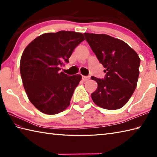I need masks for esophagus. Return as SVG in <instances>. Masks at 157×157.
I'll return each mask as SVG.
<instances>
[{
  "instance_id": "1",
  "label": "esophagus",
  "mask_w": 157,
  "mask_h": 157,
  "mask_svg": "<svg viewBox=\"0 0 157 157\" xmlns=\"http://www.w3.org/2000/svg\"><path fill=\"white\" fill-rule=\"evenodd\" d=\"M90 78V76H84V75L82 76V79L84 81H88L89 80Z\"/></svg>"
}]
</instances>
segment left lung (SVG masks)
<instances>
[{
    "mask_svg": "<svg viewBox=\"0 0 157 157\" xmlns=\"http://www.w3.org/2000/svg\"><path fill=\"white\" fill-rule=\"evenodd\" d=\"M84 34L106 73L104 79L91 77L98 84L96 90L91 94L92 101L105 109H121L135 91L140 59L121 40L106 34Z\"/></svg>",
    "mask_w": 157,
    "mask_h": 157,
    "instance_id": "obj_1",
    "label": "left lung"
}]
</instances>
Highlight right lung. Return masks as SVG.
<instances>
[{
  "instance_id": "1",
  "label": "right lung",
  "mask_w": 157,
  "mask_h": 157,
  "mask_svg": "<svg viewBox=\"0 0 157 157\" xmlns=\"http://www.w3.org/2000/svg\"><path fill=\"white\" fill-rule=\"evenodd\" d=\"M84 40L82 33L59 31L38 36L26 46L20 61L23 85L29 101L40 111L55 115L70 105L82 75L59 72L73 50Z\"/></svg>"
}]
</instances>
